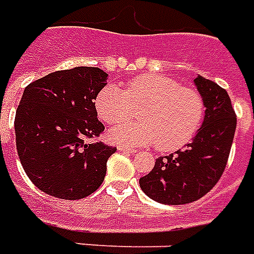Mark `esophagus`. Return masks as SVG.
Here are the masks:
<instances>
[{
	"mask_svg": "<svg viewBox=\"0 0 254 254\" xmlns=\"http://www.w3.org/2000/svg\"><path fill=\"white\" fill-rule=\"evenodd\" d=\"M118 151L124 152V154H136V149L127 148V147H118Z\"/></svg>",
	"mask_w": 254,
	"mask_h": 254,
	"instance_id": "34e87169",
	"label": "esophagus"
}]
</instances>
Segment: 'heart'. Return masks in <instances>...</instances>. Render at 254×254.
<instances>
[{
  "instance_id": "obj_1",
  "label": "heart",
  "mask_w": 254,
  "mask_h": 254,
  "mask_svg": "<svg viewBox=\"0 0 254 254\" xmlns=\"http://www.w3.org/2000/svg\"><path fill=\"white\" fill-rule=\"evenodd\" d=\"M133 107H143L138 113L143 122L113 127L109 132L111 143L132 147L156 144L160 151H177L193 138L204 117L201 95L162 74L137 76L124 91L106 85L95 98L98 117L109 125L127 120Z\"/></svg>"
}]
</instances>
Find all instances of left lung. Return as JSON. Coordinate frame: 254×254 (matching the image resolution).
I'll use <instances>...</instances> for the list:
<instances>
[{"label":"left lung","mask_w":254,"mask_h":254,"mask_svg":"<svg viewBox=\"0 0 254 254\" xmlns=\"http://www.w3.org/2000/svg\"><path fill=\"white\" fill-rule=\"evenodd\" d=\"M193 83L205 107L201 127L185 148L159 156L152 171L138 181L141 190L160 204L180 205L201 198L216 185L229 159L237 127L229 94L200 74Z\"/></svg>","instance_id":"1"}]
</instances>
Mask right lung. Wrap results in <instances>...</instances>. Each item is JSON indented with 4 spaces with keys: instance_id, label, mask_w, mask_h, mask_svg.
Masks as SVG:
<instances>
[{
    "instance_id": "1",
    "label": "right lung",
    "mask_w": 254,
    "mask_h": 254,
    "mask_svg": "<svg viewBox=\"0 0 254 254\" xmlns=\"http://www.w3.org/2000/svg\"><path fill=\"white\" fill-rule=\"evenodd\" d=\"M107 76L99 67L76 66L25 87L14 118L16 148L28 178L50 196L80 200L105 180L117 148L85 138L105 130L94 102Z\"/></svg>"
}]
</instances>
